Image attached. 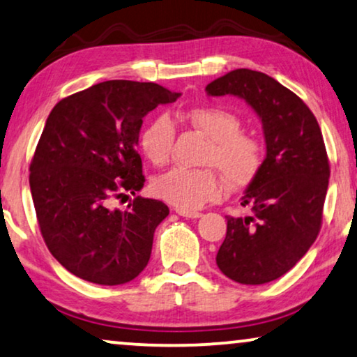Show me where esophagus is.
I'll list each match as a JSON object with an SVG mask.
<instances>
[{
  "label": "esophagus",
  "instance_id": "34e87169",
  "mask_svg": "<svg viewBox=\"0 0 357 357\" xmlns=\"http://www.w3.org/2000/svg\"><path fill=\"white\" fill-rule=\"evenodd\" d=\"M176 213L184 218H192V220H197L202 217V213H199V212H188V210H179V208L176 210Z\"/></svg>",
  "mask_w": 357,
  "mask_h": 357
}]
</instances>
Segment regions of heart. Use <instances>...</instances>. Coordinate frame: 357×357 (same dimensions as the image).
Listing matches in <instances>:
<instances>
[{"mask_svg": "<svg viewBox=\"0 0 357 357\" xmlns=\"http://www.w3.org/2000/svg\"><path fill=\"white\" fill-rule=\"evenodd\" d=\"M194 128L210 139L205 165L217 167L233 188L249 184L262 165V147L250 135L241 134V119L220 107H195L188 112ZM176 129L167 114H158L140 132V149L150 163L165 165L173 150ZM153 194L179 210H197L223 192L212 169L172 168L152 183Z\"/></svg>", "mask_w": 357, "mask_h": 357, "instance_id": "heart-1", "label": "heart"}]
</instances>
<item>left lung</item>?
Returning a JSON list of instances; mask_svg holds the SVG:
<instances>
[{
  "label": "left lung",
  "instance_id": "left-lung-1",
  "mask_svg": "<svg viewBox=\"0 0 357 357\" xmlns=\"http://www.w3.org/2000/svg\"><path fill=\"white\" fill-rule=\"evenodd\" d=\"M205 92L244 100L262 121L265 158L241 197L252 215L227 218L217 265L236 283H268L304 257L320 231L330 178L322 130L298 95L264 73L234 69Z\"/></svg>",
  "mask_w": 357,
  "mask_h": 357
}]
</instances>
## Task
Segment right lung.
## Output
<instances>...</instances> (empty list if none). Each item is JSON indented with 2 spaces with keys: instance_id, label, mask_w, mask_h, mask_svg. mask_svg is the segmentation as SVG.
Wrapping results in <instances>:
<instances>
[{
  "instance_id": "obj_1",
  "label": "right lung",
  "mask_w": 357,
  "mask_h": 357,
  "mask_svg": "<svg viewBox=\"0 0 357 357\" xmlns=\"http://www.w3.org/2000/svg\"><path fill=\"white\" fill-rule=\"evenodd\" d=\"M179 97L153 82L105 80L54 105L29 183L47 248L68 272L114 286L147 267L153 233L169 208L140 195L126 210L112 202L144 188L135 150L144 116Z\"/></svg>"
}]
</instances>
